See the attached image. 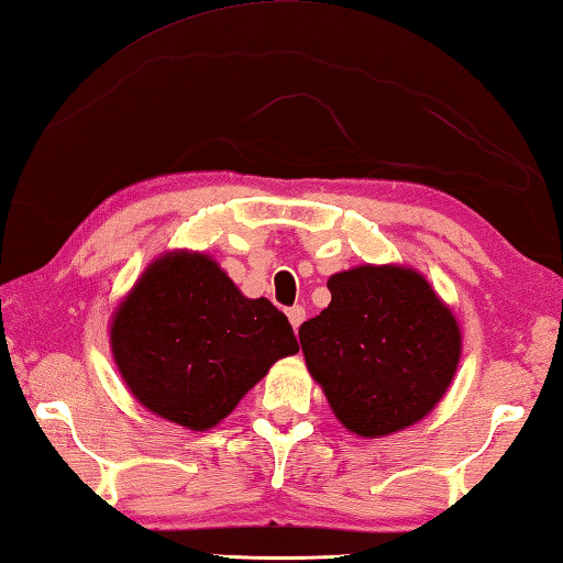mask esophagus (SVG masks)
<instances>
[{
    "mask_svg": "<svg viewBox=\"0 0 563 563\" xmlns=\"http://www.w3.org/2000/svg\"><path fill=\"white\" fill-rule=\"evenodd\" d=\"M287 317H289L291 329H294V331H299V327L303 323V319H307V309H303V307H291V309L287 311Z\"/></svg>",
    "mask_w": 563,
    "mask_h": 563,
    "instance_id": "esophagus-1",
    "label": "esophagus"
}]
</instances>
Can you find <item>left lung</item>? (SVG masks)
Masks as SVG:
<instances>
[{
  "label": "left lung",
  "instance_id": "1",
  "mask_svg": "<svg viewBox=\"0 0 563 563\" xmlns=\"http://www.w3.org/2000/svg\"><path fill=\"white\" fill-rule=\"evenodd\" d=\"M331 303L301 323L311 378L358 438H386L435 410L455 378L462 331L426 274L361 264L329 276Z\"/></svg>",
  "mask_w": 563,
  "mask_h": 563
}]
</instances>
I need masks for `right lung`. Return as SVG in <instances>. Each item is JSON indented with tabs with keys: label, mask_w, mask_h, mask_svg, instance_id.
<instances>
[{
	"label": "right lung",
	"mask_w": 563,
	"mask_h": 563,
	"mask_svg": "<svg viewBox=\"0 0 563 563\" xmlns=\"http://www.w3.org/2000/svg\"><path fill=\"white\" fill-rule=\"evenodd\" d=\"M299 343L269 299H246L210 254L173 250L145 266L111 317V353L153 416L202 432Z\"/></svg>",
	"instance_id": "obj_1"
}]
</instances>
